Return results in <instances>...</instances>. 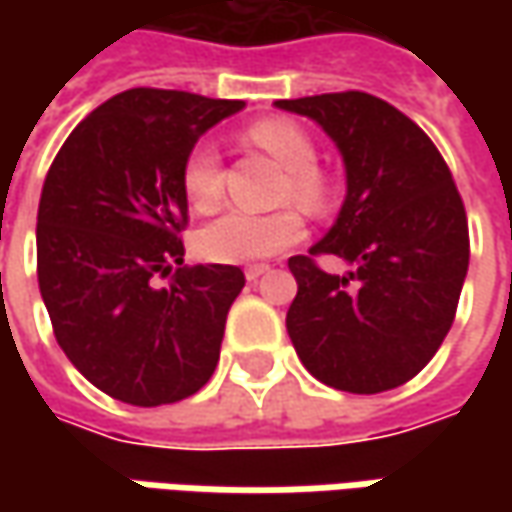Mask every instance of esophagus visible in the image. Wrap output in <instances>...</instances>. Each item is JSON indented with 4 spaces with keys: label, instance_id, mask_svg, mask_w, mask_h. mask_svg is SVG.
<instances>
[{
    "label": "esophagus",
    "instance_id": "esophagus-1",
    "mask_svg": "<svg viewBox=\"0 0 512 512\" xmlns=\"http://www.w3.org/2000/svg\"><path fill=\"white\" fill-rule=\"evenodd\" d=\"M267 270H270V267H267V265H250V267H245V279H247V282H256L259 276H265Z\"/></svg>",
    "mask_w": 512,
    "mask_h": 512
}]
</instances>
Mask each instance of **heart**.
Wrapping results in <instances>:
<instances>
[{
  "mask_svg": "<svg viewBox=\"0 0 512 512\" xmlns=\"http://www.w3.org/2000/svg\"><path fill=\"white\" fill-rule=\"evenodd\" d=\"M250 142L267 150L287 170L282 202H293L307 213H322L330 205V185L316 170L319 153L302 125L285 116H270L250 128ZM182 187L196 210H213L225 193L222 153L213 139L196 142L182 165ZM305 236V222L296 210H282L270 216H256L247 210H227L207 222L196 247L207 262L245 265L256 259L276 256Z\"/></svg>",
  "mask_w": 512,
  "mask_h": 512,
  "instance_id": "b5f03b06",
  "label": "heart"
}]
</instances>
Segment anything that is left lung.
Masks as SVG:
<instances>
[{
  "mask_svg": "<svg viewBox=\"0 0 512 512\" xmlns=\"http://www.w3.org/2000/svg\"><path fill=\"white\" fill-rule=\"evenodd\" d=\"M313 119L344 162L342 210L310 247L354 265L325 274L290 256L287 336L310 376L347 393L410 382L442 347L462 296L467 216L442 153L402 110L362 90L279 99Z\"/></svg>",
  "mask_w": 512,
  "mask_h": 512,
  "instance_id": "left-lung-1",
  "label": "left lung"
}]
</instances>
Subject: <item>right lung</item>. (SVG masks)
<instances>
[{"instance_id": "add662e5", "label": "right lung", "mask_w": 512, "mask_h": 512, "mask_svg": "<svg viewBox=\"0 0 512 512\" xmlns=\"http://www.w3.org/2000/svg\"><path fill=\"white\" fill-rule=\"evenodd\" d=\"M242 108L187 90H125L88 113L50 165L36 216L42 302L73 367L119 402H182L219 364L245 273L182 267V165L202 133ZM159 272L170 286L152 285Z\"/></svg>"}]
</instances>
